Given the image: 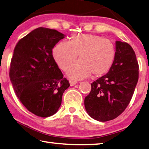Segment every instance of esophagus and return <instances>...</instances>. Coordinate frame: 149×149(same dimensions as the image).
I'll list each match as a JSON object with an SVG mask.
<instances>
[{
	"label": "esophagus",
	"instance_id": "34e87169",
	"mask_svg": "<svg viewBox=\"0 0 149 149\" xmlns=\"http://www.w3.org/2000/svg\"><path fill=\"white\" fill-rule=\"evenodd\" d=\"M69 82H70V86H74V85H75L77 83V81L76 80H73V79H71V80H70V81H69Z\"/></svg>",
	"mask_w": 149,
	"mask_h": 149
}]
</instances>
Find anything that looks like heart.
<instances>
[{
	"label": "heart",
	"instance_id": "1",
	"mask_svg": "<svg viewBox=\"0 0 149 149\" xmlns=\"http://www.w3.org/2000/svg\"><path fill=\"white\" fill-rule=\"evenodd\" d=\"M73 79H84L93 74L100 77L106 74L113 66L116 57L114 44L109 39L90 34H77L69 42H60L53 49L55 61L61 69Z\"/></svg>",
	"mask_w": 149,
	"mask_h": 149
}]
</instances>
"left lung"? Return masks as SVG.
I'll return each mask as SVG.
<instances>
[{
	"mask_svg": "<svg viewBox=\"0 0 149 149\" xmlns=\"http://www.w3.org/2000/svg\"><path fill=\"white\" fill-rule=\"evenodd\" d=\"M139 79V64L129 44L116 42V57L104 76L91 84L84 106L92 118L111 120L121 114L129 105Z\"/></svg>",
	"mask_w": 149,
	"mask_h": 149,
	"instance_id": "1",
	"label": "left lung"
}]
</instances>
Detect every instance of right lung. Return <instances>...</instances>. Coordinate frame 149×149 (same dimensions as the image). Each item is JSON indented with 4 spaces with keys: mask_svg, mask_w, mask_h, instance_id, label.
Here are the masks:
<instances>
[{
    "mask_svg": "<svg viewBox=\"0 0 149 149\" xmlns=\"http://www.w3.org/2000/svg\"><path fill=\"white\" fill-rule=\"evenodd\" d=\"M63 38L56 30L39 27L21 38L14 49L10 79L18 99L36 116L46 118L56 113L70 86L52 55Z\"/></svg>",
    "mask_w": 149,
    "mask_h": 149,
    "instance_id": "right-lung-1",
    "label": "right lung"
}]
</instances>
